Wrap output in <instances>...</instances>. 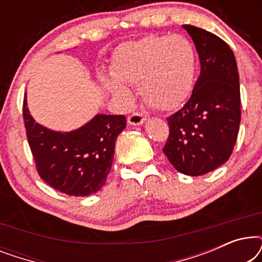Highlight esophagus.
<instances>
[{"label":"esophagus","mask_w":262,"mask_h":262,"mask_svg":"<svg viewBox=\"0 0 262 262\" xmlns=\"http://www.w3.org/2000/svg\"><path fill=\"white\" fill-rule=\"evenodd\" d=\"M145 119H146V117L143 116L142 113L135 112L127 117V123L130 125H142L143 123H144Z\"/></svg>","instance_id":"34e87169"}]
</instances>
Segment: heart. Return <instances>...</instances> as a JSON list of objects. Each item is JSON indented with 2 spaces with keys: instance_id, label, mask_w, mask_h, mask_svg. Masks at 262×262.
I'll use <instances>...</instances> for the list:
<instances>
[{
  "instance_id": "heart-1",
  "label": "heart",
  "mask_w": 262,
  "mask_h": 262,
  "mask_svg": "<svg viewBox=\"0 0 262 262\" xmlns=\"http://www.w3.org/2000/svg\"><path fill=\"white\" fill-rule=\"evenodd\" d=\"M195 51L182 35H150L124 45L117 52L113 75L123 83L138 85L142 99L161 111L180 106L191 94L195 77ZM107 87L124 103L131 92L114 80Z\"/></svg>"
}]
</instances>
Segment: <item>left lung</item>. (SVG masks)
Here are the masks:
<instances>
[{
    "instance_id": "1",
    "label": "left lung",
    "mask_w": 262,
    "mask_h": 262,
    "mask_svg": "<svg viewBox=\"0 0 262 262\" xmlns=\"http://www.w3.org/2000/svg\"><path fill=\"white\" fill-rule=\"evenodd\" d=\"M195 44L200 75L191 98L167 118L163 152L182 174L198 177L227 162L241 121L238 71L227 42L203 28L184 25Z\"/></svg>"
}]
</instances>
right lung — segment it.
<instances>
[{
    "label": "right lung",
    "instance_id": "add662e5",
    "mask_svg": "<svg viewBox=\"0 0 262 262\" xmlns=\"http://www.w3.org/2000/svg\"><path fill=\"white\" fill-rule=\"evenodd\" d=\"M23 112L35 168L46 184L74 196L93 194L105 185L116 139L126 126L125 116L98 114L84 126L62 134L35 123L26 96Z\"/></svg>",
    "mask_w": 262,
    "mask_h": 262
}]
</instances>
